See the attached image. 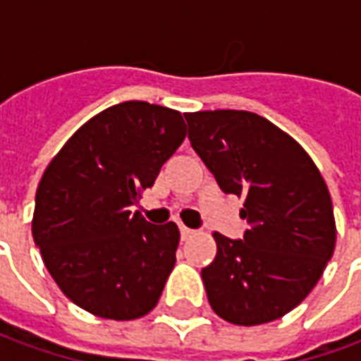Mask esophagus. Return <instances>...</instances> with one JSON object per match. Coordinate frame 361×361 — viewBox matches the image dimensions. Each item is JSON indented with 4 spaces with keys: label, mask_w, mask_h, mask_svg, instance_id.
<instances>
[{
    "label": "esophagus",
    "mask_w": 361,
    "mask_h": 361,
    "mask_svg": "<svg viewBox=\"0 0 361 361\" xmlns=\"http://www.w3.org/2000/svg\"><path fill=\"white\" fill-rule=\"evenodd\" d=\"M194 235H196V231H192V228L180 225V236H183V240H186V238H190V236Z\"/></svg>",
    "instance_id": "obj_1"
}]
</instances>
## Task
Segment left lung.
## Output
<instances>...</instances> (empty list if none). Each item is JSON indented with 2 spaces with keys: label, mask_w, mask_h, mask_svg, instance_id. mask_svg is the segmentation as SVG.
<instances>
[{
  "label": "left lung",
  "mask_w": 361,
  "mask_h": 361,
  "mask_svg": "<svg viewBox=\"0 0 361 361\" xmlns=\"http://www.w3.org/2000/svg\"><path fill=\"white\" fill-rule=\"evenodd\" d=\"M192 148L227 194L244 198L242 240L213 233L202 269L209 306L235 325L286 315L312 292L335 252L331 194L306 149L256 113H184Z\"/></svg>",
  "instance_id": "8db88e82"
}]
</instances>
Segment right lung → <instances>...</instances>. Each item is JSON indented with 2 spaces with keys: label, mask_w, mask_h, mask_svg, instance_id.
<instances>
[{
  "label": "right lung",
  "mask_w": 361,
  "mask_h": 361,
  "mask_svg": "<svg viewBox=\"0 0 361 361\" xmlns=\"http://www.w3.org/2000/svg\"><path fill=\"white\" fill-rule=\"evenodd\" d=\"M186 138L183 115L123 102L86 121L36 190L32 236L63 294L113 321L149 314L177 262L178 227L130 213Z\"/></svg>",
  "instance_id": "1"
}]
</instances>
